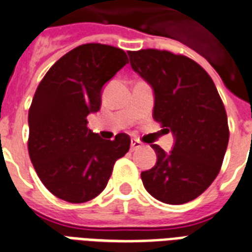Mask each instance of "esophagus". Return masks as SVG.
<instances>
[{"instance_id": "1", "label": "esophagus", "mask_w": 252, "mask_h": 252, "mask_svg": "<svg viewBox=\"0 0 252 252\" xmlns=\"http://www.w3.org/2000/svg\"><path fill=\"white\" fill-rule=\"evenodd\" d=\"M141 143L139 140H131V150L132 151H137L139 148H141Z\"/></svg>"}]
</instances>
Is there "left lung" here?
Instances as JSON below:
<instances>
[{
    "instance_id": "obj_1",
    "label": "left lung",
    "mask_w": 252,
    "mask_h": 252,
    "mask_svg": "<svg viewBox=\"0 0 252 252\" xmlns=\"http://www.w3.org/2000/svg\"><path fill=\"white\" fill-rule=\"evenodd\" d=\"M132 69L154 89V119L172 132L168 154L152 144L156 164L141 172L145 189L160 202L184 204L211 186L228 144L227 113L210 74L168 50L128 52Z\"/></svg>"
}]
</instances>
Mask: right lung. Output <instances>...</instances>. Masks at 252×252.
<instances>
[{"label": "right lung", "instance_id": "1", "mask_svg": "<svg viewBox=\"0 0 252 252\" xmlns=\"http://www.w3.org/2000/svg\"><path fill=\"white\" fill-rule=\"evenodd\" d=\"M126 64L123 49L84 44L63 56L37 87L28 150L42 184L59 199L85 203L97 196L129 150L126 133L105 140L87 126L89 113L100 111L104 84Z\"/></svg>", "mask_w": 252, "mask_h": 252}]
</instances>
